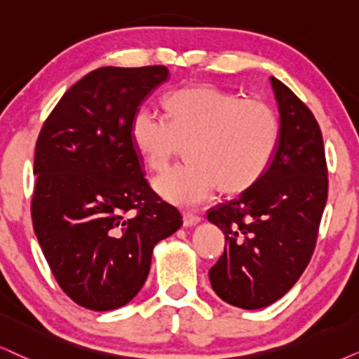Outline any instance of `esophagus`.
Wrapping results in <instances>:
<instances>
[{
	"mask_svg": "<svg viewBox=\"0 0 359 359\" xmlns=\"http://www.w3.org/2000/svg\"><path fill=\"white\" fill-rule=\"evenodd\" d=\"M182 217H184L185 226H194L202 220L201 215H197V213H192V212H182Z\"/></svg>",
	"mask_w": 359,
	"mask_h": 359,
	"instance_id": "esophagus-1",
	"label": "esophagus"
}]
</instances>
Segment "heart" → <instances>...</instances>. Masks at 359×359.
Returning <instances> with one entry per match:
<instances>
[{"instance_id": "b5f03b06", "label": "heart", "mask_w": 359, "mask_h": 359, "mask_svg": "<svg viewBox=\"0 0 359 359\" xmlns=\"http://www.w3.org/2000/svg\"><path fill=\"white\" fill-rule=\"evenodd\" d=\"M170 119L140 111L130 124L135 152L154 172L167 169L185 147L187 164L156 180L167 201L197 205L219 189L222 195L248 192L266 174L278 151L281 119L262 99L212 84L177 89L165 101Z\"/></svg>"}]
</instances>
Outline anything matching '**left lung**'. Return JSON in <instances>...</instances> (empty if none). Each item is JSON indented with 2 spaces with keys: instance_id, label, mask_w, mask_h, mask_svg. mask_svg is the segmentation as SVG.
Returning a JSON list of instances; mask_svg holds the SVG:
<instances>
[{
  "instance_id": "8db88e82",
  "label": "left lung",
  "mask_w": 359,
  "mask_h": 359,
  "mask_svg": "<svg viewBox=\"0 0 359 359\" xmlns=\"http://www.w3.org/2000/svg\"><path fill=\"white\" fill-rule=\"evenodd\" d=\"M281 119L278 151L266 174L235 201L208 210L225 235L212 288L230 305L257 310L297 283L315 250L328 198L321 129L306 104L271 78Z\"/></svg>"
}]
</instances>
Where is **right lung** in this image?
Returning a JSON list of instances; mask_svg holds the SVG:
<instances>
[{
    "label": "right lung",
    "instance_id": "add662e5",
    "mask_svg": "<svg viewBox=\"0 0 359 359\" xmlns=\"http://www.w3.org/2000/svg\"><path fill=\"white\" fill-rule=\"evenodd\" d=\"M169 79L165 66L99 67L66 90L41 127L31 217L54 278L94 311L129 303L152 248L182 225L146 179L130 140L142 102Z\"/></svg>",
    "mask_w": 359,
    "mask_h": 359
}]
</instances>
